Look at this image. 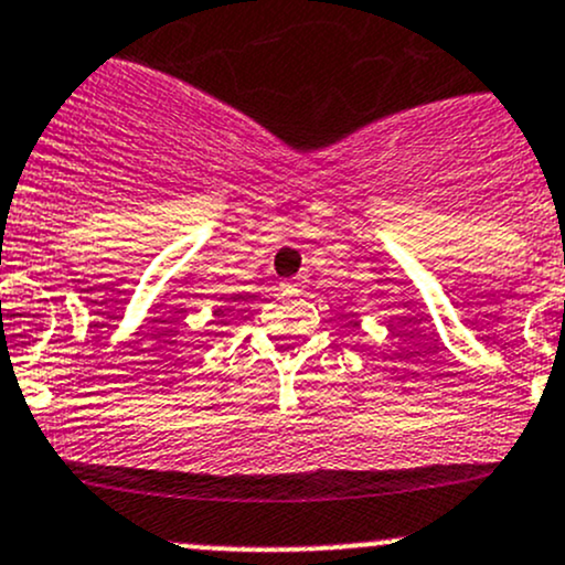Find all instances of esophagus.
<instances>
[{
	"label": "esophagus",
	"instance_id": "34e87169",
	"mask_svg": "<svg viewBox=\"0 0 565 565\" xmlns=\"http://www.w3.org/2000/svg\"><path fill=\"white\" fill-rule=\"evenodd\" d=\"M281 289H287V292H292V289H295V284H284Z\"/></svg>",
	"mask_w": 565,
	"mask_h": 565
}]
</instances>
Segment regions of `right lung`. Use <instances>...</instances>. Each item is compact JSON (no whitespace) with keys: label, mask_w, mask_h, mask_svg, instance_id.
Masks as SVG:
<instances>
[{"label":"right lung","mask_w":565,"mask_h":565,"mask_svg":"<svg viewBox=\"0 0 565 565\" xmlns=\"http://www.w3.org/2000/svg\"><path fill=\"white\" fill-rule=\"evenodd\" d=\"M222 313H224V311H222V308H218V311H216V317H222Z\"/></svg>","instance_id":"obj_1"}]
</instances>
